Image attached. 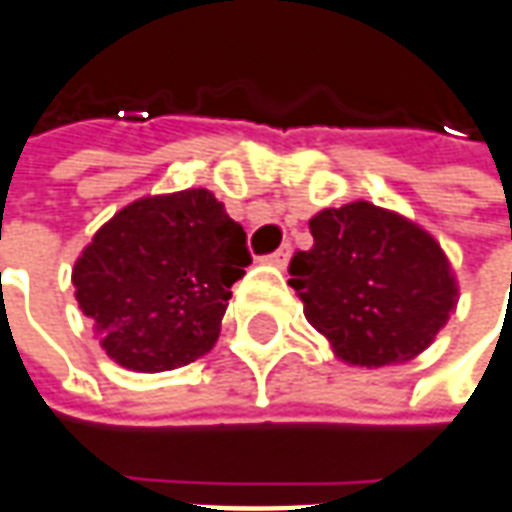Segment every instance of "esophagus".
<instances>
[{"instance_id":"esophagus-1","label":"esophagus","mask_w":512,"mask_h":512,"mask_svg":"<svg viewBox=\"0 0 512 512\" xmlns=\"http://www.w3.org/2000/svg\"><path fill=\"white\" fill-rule=\"evenodd\" d=\"M290 253H292L290 245H281L276 253H270V256H267V264H273V267H287V262H290Z\"/></svg>"}]
</instances>
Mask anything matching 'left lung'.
<instances>
[{"label":"left lung","instance_id":"1","mask_svg":"<svg viewBox=\"0 0 512 512\" xmlns=\"http://www.w3.org/2000/svg\"><path fill=\"white\" fill-rule=\"evenodd\" d=\"M290 284L334 357L359 368L410 362L435 343L460 287L440 242L398 211L354 200L309 220Z\"/></svg>","mask_w":512,"mask_h":512}]
</instances>
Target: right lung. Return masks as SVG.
Here are the masks:
<instances>
[{
    "mask_svg": "<svg viewBox=\"0 0 512 512\" xmlns=\"http://www.w3.org/2000/svg\"><path fill=\"white\" fill-rule=\"evenodd\" d=\"M248 264L242 225L209 189L147 195L91 236L74 262V298L116 365L161 373L214 348Z\"/></svg>",
    "mask_w": 512,
    "mask_h": 512,
    "instance_id": "1",
    "label": "right lung"
}]
</instances>
